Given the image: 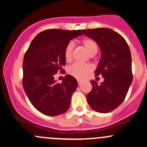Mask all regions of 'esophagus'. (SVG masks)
<instances>
[{"instance_id": "esophagus-1", "label": "esophagus", "mask_w": 147, "mask_h": 147, "mask_svg": "<svg viewBox=\"0 0 147 147\" xmlns=\"http://www.w3.org/2000/svg\"><path fill=\"white\" fill-rule=\"evenodd\" d=\"M77 83H78L79 85H81V84H82V81H80V80H78V81H77Z\"/></svg>"}]
</instances>
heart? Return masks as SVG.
I'll return each instance as SVG.
<instances>
[{"label": "heart", "mask_w": 147, "mask_h": 147, "mask_svg": "<svg viewBox=\"0 0 147 147\" xmlns=\"http://www.w3.org/2000/svg\"><path fill=\"white\" fill-rule=\"evenodd\" d=\"M82 44L85 48L87 52H88L90 56H93L97 52L98 50V46L97 43L95 41L90 38H84L81 41ZM74 50V44L72 42H69V43L65 45V49H64V58L66 61H70L72 59V55H73ZM92 68L90 65H82L79 63H74L70 65L68 69V72L70 75L73 76L76 79L82 80L84 79L86 76L92 72Z\"/></svg>", "instance_id": "1"}]
</instances>
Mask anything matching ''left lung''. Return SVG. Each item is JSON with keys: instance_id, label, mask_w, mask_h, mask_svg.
<instances>
[{"instance_id": "1", "label": "left lung", "mask_w": 147, "mask_h": 147, "mask_svg": "<svg viewBox=\"0 0 147 147\" xmlns=\"http://www.w3.org/2000/svg\"><path fill=\"white\" fill-rule=\"evenodd\" d=\"M84 35L97 42L102 57L95 77L102 75L100 85L91 80L92 90L86 96L94 111L106 113L122 104L133 81L131 55L127 43L119 34L109 28L82 30Z\"/></svg>"}]
</instances>
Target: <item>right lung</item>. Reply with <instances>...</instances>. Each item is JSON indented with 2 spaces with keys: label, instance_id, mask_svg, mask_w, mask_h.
<instances>
[{
  "label": "right lung",
  "instance_id": "add662e5",
  "mask_svg": "<svg viewBox=\"0 0 147 147\" xmlns=\"http://www.w3.org/2000/svg\"><path fill=\"white\" fill-rule=\"evenodd\" d=\"M82 35L79 30L49 29L35 36L25 52L23 86L28 99L41 113L56 116L68 111L77 87L75 77L66 75L61 84L54 75L65 65L64 49L70 40Z\"/></svg>",
  "mask_w": 147,
  "mask_h": 147
}]
</instances>
